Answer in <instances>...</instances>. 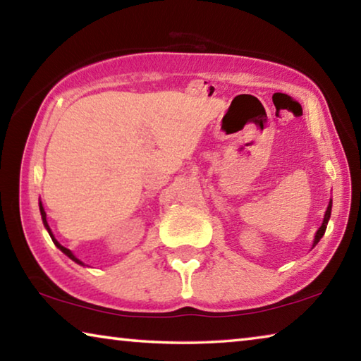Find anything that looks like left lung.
I'll list each match as a JSON object with an SVG mask.
<instances>
[{
  "label": "left lung",
  "mask_w": 361,
  "mask_h": 361,
  "mask_svg": "<svg viewBox=\"0 0 361 361\" xmlns=\"http://www.w3.org/2000/svg\"><path fill=\"white\" fill-rule=\"evenodd\" d=\"M331 207H333V202H331V200H329L328 209H326V212H325V218H323V223H322V226H320L319 231H317V234H315L314 247L317 245V243L320 242V239L323 237V234H325V231H326V224H328V219H329V216H331Z\"/></svg>",
  "instance_id": "left-lung-1"
}]
</instances>
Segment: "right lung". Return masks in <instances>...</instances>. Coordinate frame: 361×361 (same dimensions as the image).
<instances>
[{
	"instance_id": "add662e5",
	"label": "right lung",
	"mask_w": 361,
	"mask_h": 361,
	"mask_svg": "<svg viewBox=\"0 0 361 361\" xmlns=\"http://www.w3.org/2000/svg\"><path fill=\"white\" fill-rule=\"evenodd\" d=\"M39 212H41V218H42V223H44V226H46V229H47V232H49V235H51V239H52V242L54 243H56V247L57 248H60V250H62V252L66 255V256H68V258L70 259H73V261H75V262H78V264H82V261H79L78 258H76V256L75 255H73L71 252H70V250L68 248H65L63 245H60V243L56 240V237H54L52 235V232H51V228H49V224H47V219H46V212H44V209H42V204L39 202ZM84 266V264H82Z\"/></svg>"
}]
</instances>
